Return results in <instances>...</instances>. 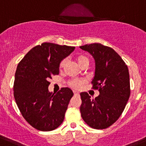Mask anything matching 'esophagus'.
<instances>
[{
	"label": "esophagus",
	"instance_id": "1",
	"mask_svg": "<svg viewBox=\"0 0 146 146\" xmlns=\"http://www.w3.org/2000/svg\"><path fill=\"white\" fill-rule=\"evenodd\" d=\"M73 93H74V95H79V92L77 90L73 91Z\"/></svg>",
	"mask_w": 146,
	"mask_h": 146
}]
</instances>
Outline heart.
<instances>
[{"label":"heart","mask_w":146,"mask_h":146,"mask_svg":"<svg viewBox=\"0 0 146 146\" xmlns=\"http://www.w3.org/2000/svg\"><path fill=\"white\" fill-rule=\"evenodd\" d=\"M76 60L77 61V63L80 66H82V65L86 64V63H89V58L85 55H78L76 57ZM66 60H62L61 61L59 64V69L60 70H63V69L64 68L65 66H66ZM83 83V81L80 80H70L69 84H70V86L72 88H79L82 85V84Z\"/></svg>","instance_id":"1"}]
</instances>
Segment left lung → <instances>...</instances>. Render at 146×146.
<instances>
[{
    "instance_id": "left-lung-1",
    "label": "left lung",
    "mask_w": 146,
    "mask_h": 146,
    "mask_svg": "<svg viewBox=\"0 0 146 146\" xmlns=\"http://www.w3.org/2000/svg\"><path fill=\"white\" fill-rule=\"evenodd\" d=\"M80 48L89 52L95 59L92 88L100 92L93 100L88 92L80 93L81 117L93 129H107L121 115L130 97L129 69L111 47L94 43Z\"/></svg>"
}]
</instances>
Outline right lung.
Returning <instances> with one entry per match:
<instances>
[{
    "label": "right lung",
    "mask_w": 146,
    "mask_h": 146,
    "mask_svg": "<svg viewBox=\"0 0 146 146\" xmlns=\"http://www.w3.org/2000/svg\"><path fill=\"white\" fill-rule=\"evenodd\" d=\"M75 46L45 42L32 48L17 67L13 86L16 104L25 119L35 129L50 131L64 121L73 93L63 88L50 92V78L59 73V64Z\"/></svg>",
    "instance_id": "1"
}]
</instances>
